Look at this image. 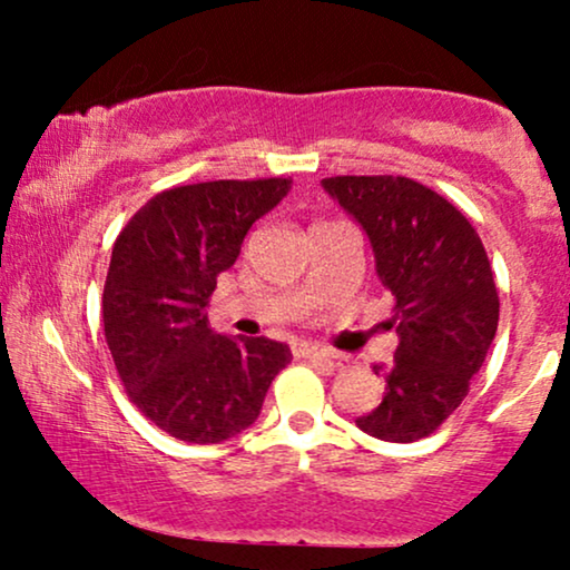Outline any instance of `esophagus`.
Returning a JSON list of instances; mask_svg holds the SVG:
<instances>
[{
  "mask_svg": "<svg viewBox=\"0 0 570 570\" xmlns=\"http://www.w3.org/2000/svg\"><path fill=\"white\" fill-rule=\"evenodd\" d=\"M294 353H297V356H303V358H313V362L337 364L335 353L322 348V345H316V343H299V345H294Z\"/></svg>",
  "mask_w": 570,
  "mask_h": 570,
  "instance_id": "esophagus-1",
  "label": "esophagus"
}]
</instances>
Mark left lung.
Returning a JSON list of instances; mask_svg holds the SVG:
<instances>
[{
	"label": "left lung",
	"mask_w": 570,
	"mask_h": 570,
	"mask_svg": "<svg viewBox=\"0 0 570 570\" xmlns=\"http://www.w3.org/2000/svg\"><path fill=\"white\" fill-rule=\"evenodd\" d=\"M322 187L362 227L375 273L396 297L385 394L356 417L364 434L415 442L469 394L499 330V292L480 235L450 200L407 176H332Z\"/></svg>",
	"instance_id": "left-lung-1"
}]
</instances>
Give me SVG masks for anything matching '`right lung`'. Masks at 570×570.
<instances>
[{"label": "right lung", "instance_id": "add662e5", "mask_svg": "<svg viewBox=\"0 0 570 570\" xmlns=\"http://www.w3.org/2000/svg\"><path fill=\"white\" fill-rule=\"evenodd\" d=\"M292 179L200 181L158 193L117 235L104 284V335L130 402L155 426L217 444L252 426L286 343L225 337L208 326L217 276Z\"/></svg>", "mask_w": 570, "mask_h": 570}]
</instances>
